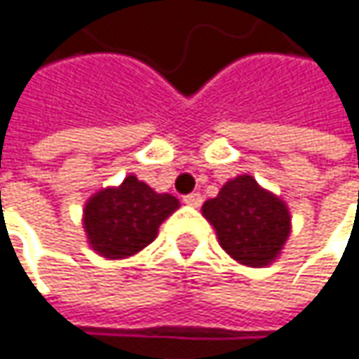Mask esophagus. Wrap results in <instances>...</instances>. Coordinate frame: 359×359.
<instances>
[{
	"mask_svg": "<svg viewBox=\"0 0 359 359\" xmlns=\"http://www.w3.org/2000/svg\"><path fill=\"white\" fill-rule=\"evenodd\" d=\"M184 203H187L189 207H199L201 203H203V195H201V193H191V195L184 197Z\"/></svg>",
	"mask_w": 359,
	"mask_h": 359,
	"instance_id": "esophagus-1",
	"label": "esophagus"
}]
</instances>
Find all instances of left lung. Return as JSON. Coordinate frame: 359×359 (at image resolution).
I'll list each match as a JSON object with an SVG mask.
<instances>
[{
    "label": "left lung",
    "instance_id": "1",
    "mask_svg": "<svg viewBox=\"0 0 359 359\" xmlns=\"http://www.w3.org/2000/svg\"><path fill=\"white\" fill-rule=\"evenodd\" d=\"M201 213L223 250L252 268L276 262L292 229L288 205L250 175L227 180L217 197L203 203Z\"/></svg>",
    "mask_w": 359,
    "mask_h": 359
}]
</instances>
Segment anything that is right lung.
<instances>
[{"label":"right lung","mask_w":359,"mask_h":359,"mask_svg":"<svg viewBox=\"0 0 359 359\" xmlns=\"http://www.w3.org/2000/svg\"><path fill=\"white\" fill-rule=\"evenodd\" d=\"M180 203L168 193H156L136 175L121 184L105 187L91 195L83 209V227L95 254L121 260L142 252L158 236V227Z\"/></svg>","instance_id":"right-lung-1"}]
</instances>
